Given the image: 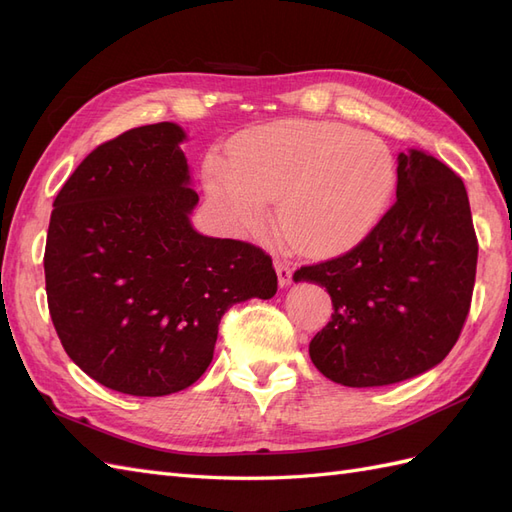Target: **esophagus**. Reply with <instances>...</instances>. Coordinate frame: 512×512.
<instances>
[{
  "label": "esophagus",
  "instance_id": "obj_1",
  "mask_svg": "<svg viewBox=\"0 0 512 512\" xmlns=\"http://www.w3.org/2000/svg\"><path fill=\"white\" fill-rule=\"evenodd\" d=\"M275 271H277V282H280V286L282 288L290 286V282H292V269H290L288 262L275 258Z\"/></svg>",
  "mask_w": 512,
  "mask_h": 512
}]
</instances>
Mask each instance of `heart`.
<instances>
[{"label":"heart","instance_id":"obj_1","mask_svg":"<svg viewBox=\"0 0 512 512\" xmlns=\"http://www.w3.org/2000/svg\"><path fill=\"white\" fill-rule=\"evenodd\" d=\"M393 151L380 136L335 121H280L211 158L207 192L241 235L256 232L275 200V224L309 256L344 252L376 226L395 190Z\"/></svg>","mask_w":512,"mask_h":512}]
</instances>
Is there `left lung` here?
<instances>
[{
    "instance_id": "left-lung-1",
    "label": "left lung",
    "mask_w": 512,
    "mask_h": 512,
    "mask_svg": "<svg viewBox=\"0 0 512 512\" xmlns=\"http://www.w3.org/2000/svg\"><path fill=\"white\" fill-rule=\"evenodd\" d=\"M478 241L466 185L410 149L397 158V200L350 252L301 267L294 282L327 288L335 312L309 342L322 376L384 386L425 374L468 318Z\"/></svg>"
}]
</instances>
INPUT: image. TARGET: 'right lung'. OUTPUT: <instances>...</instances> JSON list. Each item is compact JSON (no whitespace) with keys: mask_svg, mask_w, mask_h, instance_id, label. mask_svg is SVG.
I'll return each instance as SVG.
<instances>
[{"mask_svg":"<svg viewBox=\"0 0 512 512\" xmlns=\"http://www.w3.org/2000/svg\"><path fill=\"white\" fill-rule=\"evenodd\" d=\"M162 121L96 147L59 190L44 250L49 312L89 378L136 397L188 389L213 359L222 316L271 299V256L194 230L198 194Z\"/></svg>","mask_w":512,"mask_h":512,"instance_id":"1","label":"right lung"}]
</instances>
